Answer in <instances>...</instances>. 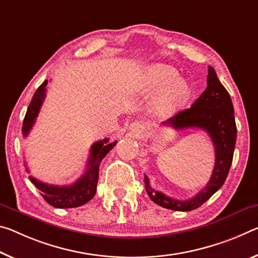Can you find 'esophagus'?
I'll use <instances>...</instances> for the list:
<instances>
[{
	"label": "esophagus",
	"instance_id": "esophagus-1",
	"mask_svg": "<svg viewBox=\"0 0 258 258\" xmlns=\"http://www.w3.org/2000/svg\"><path fill=\"white\" fill-rule=\"evenodd\" d=\"M130 131L134 137L140 136L141 132H142V125L139 124V122H137V121L132 122V124H131V126H130Z\"/></svg>",
	"mask_w": 258,
	"mask_h": 258
}]
</instances>
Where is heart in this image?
I'll return each instance as SVG.
<instances>
[{
	"instance_id": "heart-1",
	"label": "heart",
	"mask_w": 258,
	"mask_h": 258,
	"mask_svg": "<svg viewBox=\"0 0 258 258\" xmlns=\"http://www.w3.org/2000/svg\"><path fill=\"white\" fill-rule=\"evenodd\" d=\"M142 89L148 94L163 91L153 107V112L158 117H169L179 111L185 107L191 95L189 84L178 79V72L173 68L163 64L150 68Z\"/></svg>"
}]
</instances>
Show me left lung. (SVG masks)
<instances>
[{
    "instance_id": "8db88e82",
    "label": "left lung",
    "mask_w": 258,
    "mask_h": 258,
    "mask_svg": "<svg viewBox=\"0 0 258 258\" xmlns=\"http://www.w3.org/2000/svg\"><path fill=\"white\" fill-rule=\"evenodd\" d=\"M207 88L190 108L182 110L163 125L175 130L190 127L202 128L209 134L215 147V167L207 186L194 198L179 201L151 188L149 179L145 174L146 190L153 201L163 208L177 211H190L198 209L208 201L227 178L232 164L233 153L236 141V125L232 100L228 92L220 83L215 69L209 67Z\"/></svg>"
}]
</instances>
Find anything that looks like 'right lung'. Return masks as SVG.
<instances>
[{
  "label": "right lung",
  "instance_id": "obj_1",
  "mask_svg": "<svg viewBox=\"0 0 258 258\" xmlns=\"http://www.w3.org/2000/svg\"><path fill=\"white\" fill-rule=\"evenodd\" d=\"M48 80L40 86L34 93L30 105H28L27 112L25 114L23 122V136L27 137L30 131L33 127L36 117L39 114V110L42 104L44 96H46V86ZM109 139L97 141L92 146L91 154H89L88 164L86 172L83 177L69 186H55L48 185L31 175L30 180L40 190V194L46 200L50 206L55 208H77L84 206L91 201L96 193V185L99 180V170L100 164L107 154L116 146L117 141L112 144H108ZM27 172H28V169Z\"/></svg>",
  "mask_w": 258,
  "mask_h": 258
}]
</instances>
